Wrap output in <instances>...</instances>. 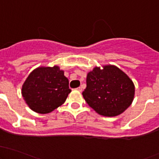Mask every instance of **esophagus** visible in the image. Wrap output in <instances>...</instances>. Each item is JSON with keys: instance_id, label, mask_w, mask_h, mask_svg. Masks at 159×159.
<instances>
[{"instance_id": "1", "label": "esophagus", "mask_w": 159, "mask_h": 159, "mask_svg": "<svg viewBox=\"0 0 159 159\" xmlns=\"http://www.w3.org/2000/svg\"><path fill=\"white\" fill-rule=\"evenodd\" d=\"M76 90H78V91H82V88L78 87V88H77Z\"/></svg>"}]
</instances>
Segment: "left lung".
<instances>
[{"instance_id":"8db88e82","label":"left lung","mask_w":159,"mask_h":159,"mask_svg":"<svg viewBox=\"0 0 159 159\" xmlns=\"http://www.w3.org/2000/svg\"><path fill=\"white\" fill-rule=\"evenodd\" d=\"M83 97L99 115L117 116L132 103L134 85L122 70L112 65L94 68L87 75Z\"/></svg>"}]
</instances>
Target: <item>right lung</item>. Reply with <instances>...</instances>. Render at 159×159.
I'll use <instances>...</instances> for the list:
<instances>
[{
	"instance_id": "obj_1",
	"label": "right lung",
	"mask_w": 159,
	"mask_h": 159,
	"mask_svg": "<svg viewBox=\"0 0 159 159\" xmlns=\"http://www.w3.org/2000/svg\"><path fill=\"white\" fill-rule=\"evenodd\" d=\"M68 84L59 67H41L28 75L22 86V96L34 111L48 114L65 103L71 91Z\"/></svg>"
}]
</instances>
